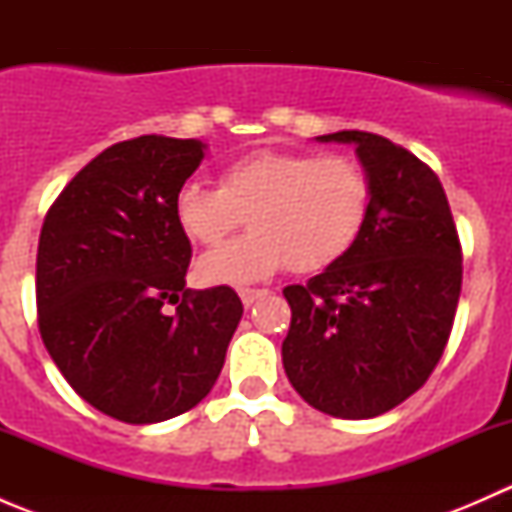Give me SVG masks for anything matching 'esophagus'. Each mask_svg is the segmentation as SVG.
Segmentation results:
<instances>
[{"instance_id": "esophagus-1", "label": "esophagus", "mask_w": 512, "mask_h": 512, "mask_svg": "<svg viewBox=\"0 0 512 512\" xmlns=\"http://www.w3.org/2000/svg\"><path fill=\"white\" fill-rule=\"evenodd\" d=\"M237 292H240V299H242V304H245V307H250L252 302H255L257 297H262V294H267V289H252V287H240L237 289Z\"/></svg>"}]
</instances>
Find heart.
I'll return each instance as SVG.
<instances>
[{
    "mask_svg": "<svg viewBox=\"0 0 512 512\" xmlns=\"http://www.w3.org/2000/svg\"><path fill=\"white\" fill-rule=\"evenodd\" d=\"M369 208L359 160L272 148L227 163L220 188L188 183L175 195V220L200 247H220L250 218V235L198 262L205 285H247L285 265L299 275L327 270L356 245Z\"/></svg>",
    "mask_w": 512,
    "mask_h": 512,
    "instance_id": "1",
    "label": "heart"
}]
</instances>
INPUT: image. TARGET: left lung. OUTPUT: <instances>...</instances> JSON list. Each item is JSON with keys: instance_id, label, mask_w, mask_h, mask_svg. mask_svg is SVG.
<instances>
[{"instance_id": "left-lung-1", "label": "left lung", "mask_w": 512, "mask_h": 512, "mask_svg": "<svg viewBox=\"0 0 512 512\" xmlns=\"http://www.w3.org/2000/svg\"><path fill=\"white\" fill-rule=\"evenodd\" d=\"M354 143L371 183L364 232L337 265L282 289L292 309L282 364L299 396L337 418H374L416 394L443 356L463 252L438 175L366 131Z\"/></svg>"}]
</instances>
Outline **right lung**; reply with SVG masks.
I'll return each mask as SVG.
<instances>
[{"label":"right lung","instance_id":"1","mask_svg":"<svg viewBox=\"0 0 512 512\" xmlns=\"http://www.w3.org/2000/svg\"><path fill=\"white\" fill-rule=\"evenodd\" d=\"M195 138L113 143L51 203L36 252V322L71 389L101 414L158 423L198 406L242 317L232 287L188 289L193 247L175 195ZM163 303H178L175 315Z\"/></svg>","mask_w":512,"mask_h":512}]
</instances>
